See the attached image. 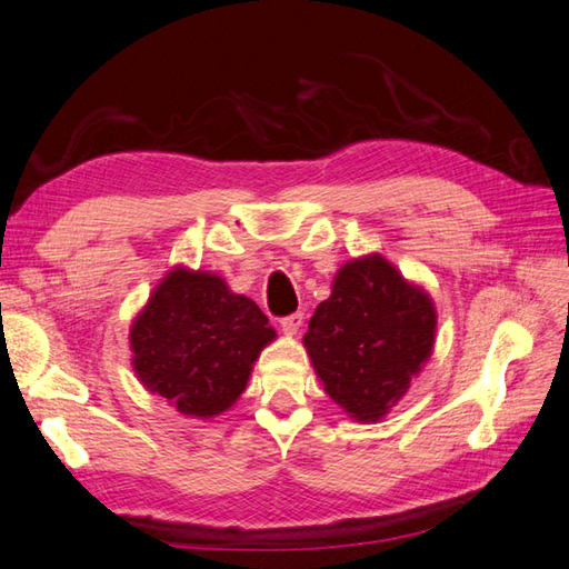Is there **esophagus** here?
Wrapping results in <instances>:
<instances>
[{"instance_id": "34e87169", "label": "esophagus", "mask_w": 569, "mask_h": 569, "mask_svg": "<svg viewBox=\"0 0 569 569\" xmlns=\"http://www.w3.org/2000/svg\"><path fill=\"white\" fill-rule=\"evenodd\" d=\"M301 325H303V313H291V316H287V318L280 320L282 332L289 335V337H295V335L301 330Z\"/></svg>"}]
</instances>
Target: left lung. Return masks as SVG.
I'll return each mask as SVG.
<instances>
[{"label":"left lung","instance_id":"obj_1","mask_svg":"<svg viewBox=\"0 0 569 569\" xmlns=\"http://www.w3.org/2000/svg\"><path fill=\"white\" fill-rule=\"evenodd\" d=\"M437 308L382 253L343 263L303 347L330 399L356 422H380L432 358Z\"/></svg>","mask_w":569,"mask_h":569}]
</instances>
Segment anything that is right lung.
<instances>
[{
	"label": "right lung",
	"mask_w": 569,
	"mask_h": 569,
	"mask_svg": "<svg viewBox=\"0 0 569 569\" xmlns=\"http://www.w3.org/2000/svg\"><path fill=\"white\" fill-rule=\"evenodd\" d=\"M278 332L266 313L226 278L170 268L130 325L132 370L140 385L180 416L211 420L244 393L253 363Z\"/></svg>",
	"instance_id": "right-lung-1"
}]
</instances>
